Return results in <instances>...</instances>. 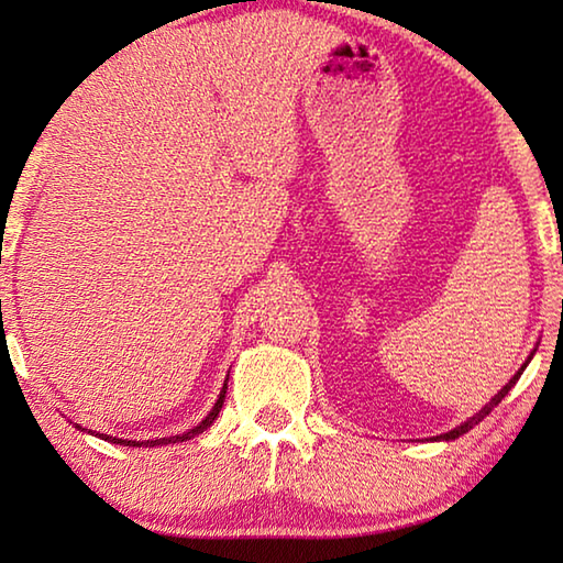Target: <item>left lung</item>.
Here are the masks:
<instances>
[{
	"instance_id": "1",
	"label": "left lung",
	"mask_w": 563,
	"mask_h": 563,
	"mask_svg": "<svg viewBox=\"0 0 563 563\" xmlns=\"http://www.w3.org/2000/svg\"><path fill=\"white\" fill-rule=\"evenodd\" d=\"M529 360H531V357H529ZM523 367H527V362H523ZM523 367H521V369H523ZM521 369H519V373H517V375H514V377L509 379V385H507V387H504V389H499V393L492 397V402H489L487 407H484L479 415H476V417H472V419H466V422H464V424H460V427H456V430H452V432H446V434H440V440H456V437H460V434H464V432H470L474 424H479V422H482V419H484V417H487V415L492 412V409H494V407H497V405L501 402V399L509 395V389H511L514 385H517V379L521 377Z\"/></svg>"
}]
</instances>
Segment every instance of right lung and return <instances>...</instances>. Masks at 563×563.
I'll list each match as a JSON object with an SVG mask.
<instances>
[{
    "mask_svg": "<svg viewBox=\"0 0 563 563\" xmlns=\"http://www.w3.org/2000/svg\"><path fill=\"white\" fill-rule=\"evenodd\" d=\"M225 389H228V383L223 385V389H221V397H218V402H216V407L211 409V415H208L201 424L198 427H194V430H188V432H184V434H176V437H164V440H151V442H133V440H117V437H103V440H109V442H113V444H123V446H141V444H146V446H156V444H170V442H184V440H190V437H196V434H201L206 427H211L213 424V419L218 417V412H221V407H223V399H225ZM81 430V427H79ZM91 432V430H89Z\"/></svg>",
    "mask_w": 563,
    "mask_h": 563,
    "instance_id": "obj_1",
    "label": "right lung"
}]
</instances>
